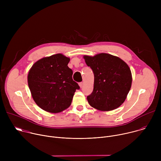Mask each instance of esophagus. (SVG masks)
Returning a JSON list of instances; mask_svg holds the SVG:
<instances>
[{
  "instance_id": "esophagus-1",
  "label": "esophagus",
  "mask_w": 161,
  "mask_h": 161,
  "mask_svg": "<svg viewBox=\"0 0 161 161\" xmlns=\"http://www.w3.org/2000/svg\"><path fill=\"white\" fill-rule=\"evenodd\" d=\"M79 86H80V88H82V87H83V82H80V83H79Z\"/></svg>"
}]
</instances>
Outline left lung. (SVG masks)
Here are the masks:
<instances>
[{
    "label": "left lung",
    "mask_w": 161,
    "mask_h": 161,
    "mask_svg": "<svg viewBox=\"0 0 161 161\" xmlns=\"http://www.w3.org/2000/svg\"><path fill=\"white\" fill-rule=\"evenodd\" d=\"M83 58L94 75V90L87 96L89 104L98 110L108 111L121 106L131 87L132 74L121 58L101 53Z\"/></svg>",
    "instance_id": "1"
}]
</instances>
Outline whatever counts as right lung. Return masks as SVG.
Returning <instances> with one entry per match:
<instances>
[{"instance_id": "1", "label": "right lung", "mask_w": 161, "mask_h": 161, "mask_svg": "<svg viewBox=\"0 0 161 161\" xmlns=\"http://www.w3.org/2000/svg\"><path fill=\"white\" fill-rule=\"evenodd\" d=\"M69 61L70 58L58 53L37 60L30 69L28 85L34 101L42 109L57 113L70 106L80 86L67 66Z\"/></svg>"}]
</instances>
